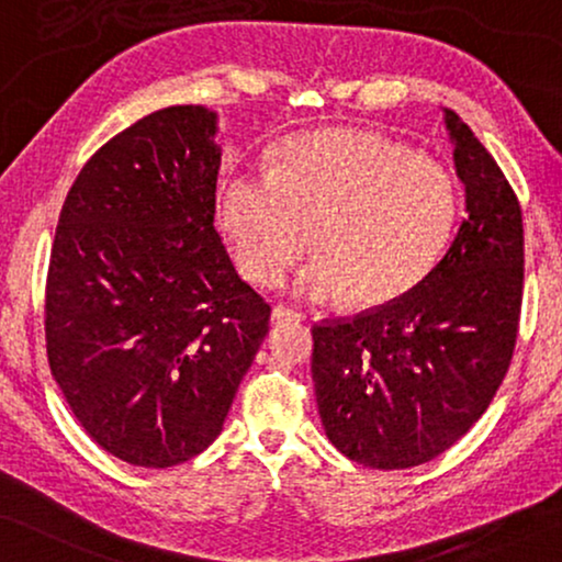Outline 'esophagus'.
I'll return each mask as SVG.
<instances>
[{
  "instance_id": "1",
  "label": "esophagus",
  "mask_w": 562,
  "mask_h": 562,
  "mask_svg": "<svg viewBox=\"0 0 562 562\" xmlns=\"http://www.w3.org/2000/svg\"><path fill=\"white\" fill-rule=\"evenodd\" d=\"M272 321L280 323V321H303V313H297L295 307L290 305H274L272 307Z\"/></svg>"
}]
</instances>
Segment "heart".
I'll return each instance as SVG.
<instances>
[{
    "label": "heart",
    "mask_w": 562,
    "mask_h": 562,
    "mask_svg": "<svg viewBox=\"0 0 562 562\" xmlns=\"http://www.w3.org/2000/svg\"><path fill=\"white\" fill-rule=\"evenodd\" d=\"M456 216L458 188L442 165L357 130L290 139L272 172H236L218 193V226L244 278L278 282L313 234L318 259L292 288L359 307L413 290L446 251Z\"/></svg>",
    "instance_id": "obj_1"
}]
</instances>
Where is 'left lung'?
Returning a JSON list of instances; mask_svg holds the SVG:
<instances>
[{
	"label": "left lung",
	"instance_id": "obj_1",
	"mask_svg": "<svg viewBox=\"0 0 562 562\" xmlns=\"http://www.w3.org/2000/svg\"><path fill=\"white\" fill-rule=\"evenodd\" d=\"M446 126L465 186L453 244L402 297L313 326L323 428L369 469L420 465L461 440L515 353L525 284L517 193L453 109Z\"/></svg>",
	"mask_w": 562,
	"mask_h": 562
}]
</instances>
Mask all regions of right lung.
Returning a JSON list of instances; mask_svg holds the SVG:
<instances>
[{
	"mask_svg": "<svg viewBox=\"0 0 562 562\" xmlns=\"http://www.w3.org/2000/svg\"><path fill=\"white\" fill-rule=\"evenodd\" d=\"M213 134L199 104L142 116L83 165L55 228L47 363L81 428L142 469L216 440L270 330L213 226Z\"/></svg>",
	"mask_w": 562,
	"mask_h": 562,
	"instance_id": "obj_1",
	"label": "right lung"
}]
</instances>
